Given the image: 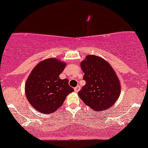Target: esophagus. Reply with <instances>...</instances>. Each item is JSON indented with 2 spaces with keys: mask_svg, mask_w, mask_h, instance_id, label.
I'll return each instance as SVG.
<instances>
[{
  "mask_svg": "<svg viewBox=\"0 0 148 148\" xmlns=\"http://www.w3.org/2000/svg\"><path fill=\"white\" fill-rule=\"evenodd\" d=\"M79 89H80V87H79V86H77V87L74 88V90L75 92H78L79 91Z\"/></svg>",
  "mask_w": 148,
  "mask_h": 148,
  "instance_id": "obj_1",
  "label": "esophagus"
}]
</instances>
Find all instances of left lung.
I'll return each mask as SVG.
<instances>
[{
    "instance_id": "obj_1",
    "label": "left lung",
    "mask_w": 148,
    "mask_h": 148,
    "mask_svg": "<svg viewBox=\"0 0 148 148\" xmlns=\"http://www.w3.org/2000/svg\"><path fill=\"white\" fill-rule=\"evenodd\" d=\"M86 84L78 96L92 110L103 111L114 105L120 94L119 78L111 66L103 58L88 55L80 64Z\"/></svg>"
}]
</instances>
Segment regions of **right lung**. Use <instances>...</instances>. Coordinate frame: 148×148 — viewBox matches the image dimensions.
Instances as JSON below:
<instances>
[{"mask_svg":"<svg viewBox=\"0 0 148 148\" xmlns=\"http://www.w3.org/2000/svg\"><path fill=\"white\" fill-rule=\"evenodd\" d=\"M66 66L65 62L50 58L38 63L31 71L25 84V94L36 110L42 113H52L73 92L69 79L59 78Z\"/></svg>","mask_w":148,"mask_h":148,"instance_id":"1","label":"right lung"}]
</instances>
